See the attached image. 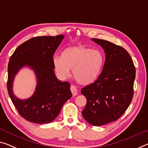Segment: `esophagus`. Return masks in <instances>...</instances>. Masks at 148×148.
Masks as SVG:
<instances>
[{"label": "esophagus", "instance_id": "esophagus-1", "mask_svg": "<svg viewBox=\"0 0 148 148\" xmlns=\"http://www.w3.org/2000/svg\"><path fill=\"white\" fill-rule=\"evenodd\" d=\"M71 91L73 96H75V95H77V90L75 86L71 85Z\"/></svg>", "mask_w": 148, "mask_h": 148}]
</instances>
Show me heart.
<instances>
[{
	"mask_svg": "<svg viewBox=\"0 0 148 148\" xmlns=\"http://www.w3.org/2000/svg\"><path fill=\"white\" fill-rule=\"evenodd\" d=\"M104 56L99 49L86 45L69 47L63 49L61 56L53 58L54 70L60 79L70 75V69L75 80L81 85H89L97 80L104 65Z\"/></svg>",
	"mask_w": 148,
	"mask_h": 148,
	"instance_id": "b5f03b06",
	"label": "heart"
}]
</instances>
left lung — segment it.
Listing matches in <instances>:
<instances>
[{
	"instance_id": "8db88e82",
	"label": "left lung",
	"mask_w": 148,
	"mask_h": 148,
	"mask_svg": "<svg viewBox=\"0 0 148 148\" xmlns=\"http://www.w3.org/2000/svg\"><path fill=\"white\" fill-rule=\"evenodd\" d=\"M103 47L105 62L96 81L81 89L87 99L82 114L93 126L116 121L125 112L132 100L136 69L126 49L108 41L91 39Z\"/></svg>"
}]
</instances>
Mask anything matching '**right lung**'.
Here are the masks:
<instances>
[{
    "instance_id": "obj_1",
    "label": "right lung",
    "mask_w": 148,
    "mask_h": 148,
    "mask_svg": "<svg viewBox=\"0 0 148 148\" xmlns=\"http://www.w3.org/2000/svg\"><path fill=\"white\" fill-rule=\"evenodd\" d=\"M63 38V35L31 38L19 45L10 57L8 65V95L20 115L29 122L50 123L72 97L69 83L57 79L52 62L53 54ZM26 66L35 71L37 85L32 96L22 100L13 95L12 87L15 75Z\"/></svg>"
}]
</instances>
